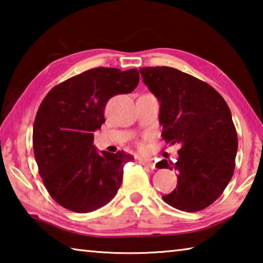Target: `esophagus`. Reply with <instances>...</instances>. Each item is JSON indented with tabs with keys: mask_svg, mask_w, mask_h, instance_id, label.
Listing matches in <instances>:
<instances>
[{
	"mask_svg": "<svg viewBox=\"0 0 263 263\" xmlns=\"http://www.w3.org/2000/svg\"><path fill=\"white\" fill-rule=\"evenodd\" d=\"M139 163H141L142 166H146V167H148V168L155 169V163L152 161V160H149V159H140L139 160Z\"/></svg>",
	"mask_w": 263,
	"mask_h": 263,
	"instance_id": "34e87169",
	"label": "esophagus"
}]
</instances>
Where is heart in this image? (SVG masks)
Segmentation results:
<instances>
[{
	"instance_id": "b5f03b06",
	"label": "heart",
	"mask_w": 263,
	"mask_h": 263,
	"mask_svg": "<svg viewBox=\"0 0 263 263\" xmlns=\"http://www.w3.org/2000/svg\"><path fill=\"white\" fill-rule=\"evenodd\" d=\"M138 147H139V148H144V142H142V141H139V142H138Z\"/></svg>"
}]
</instances>
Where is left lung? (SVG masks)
Masks as SVG:
<instances>
[{
    "instance_id": "left-lung-1",
    "label": "left lung",
    "mask_w": 263,
    "mask_h": 263,
    "mask_svg": "<svg viewBox=\"0 0 263 263\" xmlns=\"http://www.w3.org/2000/svg\"><path fill=\"white\" fill-rule=\"evenodd\" d=\"M139 72L160 101L163 140L181 145L175 163L155 164L177 172L176 188L162 199L177 210L201 211L219 197L234 173L238 136L229 105L210 84L176 68Z\"/></svg>"
}]
</instances>
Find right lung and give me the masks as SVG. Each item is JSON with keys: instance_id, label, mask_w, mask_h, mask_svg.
<instances>
[{"instance_id": "1", "label": "right lung", "mask_w": 263, "mask_h": 263, "mask_svg": "<svg viewBox=\"0 0 263 263\" xmlns=\"http://www.w3.org/2000/svg\"><path fill=\"white\" fill-rule=\"evenodd\" d=\"M139 83L138 69L97 67L57 84L39 105L33 124V153L51 197L67 210L87 213L117 194L123 168L133 161L118 151L96 152L94 131L105 122L111 97L128 94Z\"/></svg>"}]
</instances>
